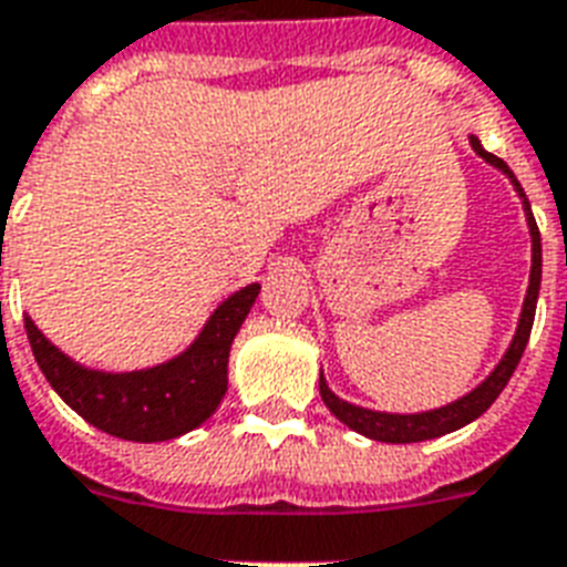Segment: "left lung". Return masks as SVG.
<instances>
[{
	"instance_id": "1",
	"label": "left lung",
	"mask_w": 567,
	"mask_h": 567,
	"mask_svg": "<svg viewBox=\"0 0 567 567\" xmlns=\"http://www.w3.org/2000/svg\"><path fill=\"white\" fill-rule=\"evenodd\" d=\"M471 147L476 151V156L494 165L497 171H503L512 186H515L520 204H524L526 227H529V239H533V266H529V287H526L524 307H520V319H517L515 337L508 343L506 354L499 358V363L485 375V381H480L471 393H464L455 402H446L441 408H432V411H416V414H388V411H372V408H361L346 402L328 388L324 375H319V393H322V402L328 405L340 423H346L352 432L370 437V441L381 443H420L432 441V437H441V434H450L462 425L473 423L476 416H482L494 405V399L503 393V388L512 379V372L520 363V354H524L526 343H529V331H533L535 319V305H538V289H542V234H538V224L533 218V209H529V200H526L524 188L517 183V177L508 171V165L503 159H497L494 153H488L482 147V142L476 135H471Z\"/></svg>"
}]
</instances>
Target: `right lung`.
Returning a JSON list of instances; mask_svg holds the SVG:
<instances>
[{
    "mask_svg": "<svg viewBox=\"0 0 567 567\" xmlns=\"http://www.w3.org/2000/svg\"><path fill=\"white\" fill-rule=\"evenodd\" d=\"M260 296V284L236 289L215 307L195 340L171 361L133 372L82 367L25 316L34 361L52 390L100 432L124 441H174L206 423L227 393L230 346Z\"/></svg>",
    "mask_w": 567,
    "mask_h": 567,
    "instance_id": "obj_1",
    "label": "right lung"
}]
</instances>
